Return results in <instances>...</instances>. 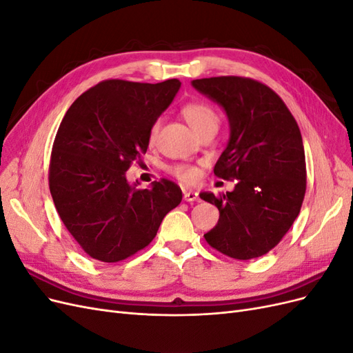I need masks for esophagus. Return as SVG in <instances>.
<instances>
[{
  "mask_svg": "<svg viewBox=\"0 0 353 353\" xmlns=\"http://www.w3.org/2000/svg\"><path fill=\"white\" fill-rule=\"evenodd\" d=\"M184 200L188 203H193V201H200V197L196 191H184Z\"/></svg>",
  "mask_w": 353,
  "mask_h": 353,
  "instance_id": "esophagus-1",
  "label": "esophagus"
}]
</instances>
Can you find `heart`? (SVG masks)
Listing matches in <instances>:
<instances>
[{"label":"heart","instance_id":"b5f03b06","mask_svg":"<svg viewBox=\"0 0 353 353\" xmlns=\"http://www.w3.org/2000/svg\"><path fill=\"white\" fill-rule=\"evenodd\" d=\"M183 114L185 117V121L188 122V125L193 128L196 134L206 126H216L218 128L219 117H218L216 112L205 103H188L187 105H184ZM159 126H160V123L154 122L153 126L150 128V132H148V140H150V143L156 141ZM172 174L176 178H179L181 181H185V183H191V181H194L199 175L197 169L194 166H188V165L174 166Z\"/></svg>","mask_w":353,"mask_h":353}]
</instances>
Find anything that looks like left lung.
Listing matches in <instances>:
<instances>
[{
  "instance_id": "left-lung-1",
  "label": "left lung",
  "mask_w": 353,
  "mask_h": 353,
  "mask_svg": "<svg viewBox=\"0 0 353 353\" xmlns=\"http://www.w3.org/2000/svg\"><path fill=\"white\" fill-rule=\"evenodd\" d=\"M191 85L228 117L230 140L213 172L237 179L227 194H200L219 210L205 239L230 258H259L281 241L302 208L306 163L301 130L284 101L258 81L218 77Z\"/></svg>"
}]
</instances>
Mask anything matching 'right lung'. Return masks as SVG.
Returning <instances> with one entry per match:
<instances>
[{
  "label": "right lung",
  "mask_w": 353,
  "mask_h": 353,
  "mask_svg": "<svg viewBox=\"0 0 353 353\" xmlns=\"http://www.w3.org/2000/svg\"><path fill=\"white\" fill-rule=\"evenodd\" d=\"M181 87L178 79L103 81L73 101L59 126L50 162L56 209L83 252L101 262L130 258L156 237L183 200L172 181L140 190L126 170L147 152L148 132Z\"/></svg>",
  "instance_id": "obj_1"
}]
</instances>
